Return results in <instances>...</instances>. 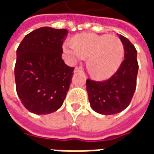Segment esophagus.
Here are the masks:
<instances>
[{
    "label": "esophagus",
    "mask_w": 154,
    "mask_h": 154,
    "mask_svg": "<svg viewBox=\"0 0 154 154\" xmlns=\"http://www.w3.org/2000/svg\"><path fill=\"white\" fill-rule=\"evenodd\" d=\"M82 72V71L81 70L79 67H76V68H75V69H74V71H73L74 73H77V72Z\"/></svg>",
    "instance_id": "esophagus-1"
}]
</instances>
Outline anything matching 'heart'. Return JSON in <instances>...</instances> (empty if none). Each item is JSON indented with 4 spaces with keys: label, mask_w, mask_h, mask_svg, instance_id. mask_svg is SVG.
Masks as SVG:
<instances>
[{
    "label": "heart",
    "mask_w": 154,
    "mask_h": 154,
    "mask_svg": "<svg viewBox=\"0 0 154 154\" xmlns=\"http://www.w3.org/2000/svg\"><path fill=\"white\" fill-rule=\"evenodd\" d=\"M63 50L68 63L87 58V70L97 80L112 77L121 66L125 55L121 40L109 35H78L72 38V44L65 43Z\"/></svg>",
    "instance_id": "heart-1"
}]
</instances>
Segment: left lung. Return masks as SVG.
I'll return each instance as SVG.
<instances>
[{
  "instance_id": "8db88e82",
  "label": "left lung",
  "mask_w": 154,
  "mask_h": 154,
  "mask_svg": "<svg viewBox=\"0 0 154 154\" xmlns=\"http://www.w3.org/2000/svg\"><path fill=\"white\" fill-rule=\"evenodd\" d=\"M125 48L124 61L118 71L103 82L87 80V91L91 109L101 115H115L126 109L136 88L139 65L137 51L131 42L118 35Z\"/></svg>"
}]
</instances>
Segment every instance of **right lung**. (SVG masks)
Segmentation results:
<instances>
[{"label": "right lung", "instance_id": "right-lung-1", "mask_svg": "<svg viewBox=\"0 0 154 154\" xmlns=\"http://www.w3.org/2000/svg\"><path fill=\"white\" fill-rule=\"evenodd\" d=\"M67 29H37L25 36L16 50V92L24 106L36 115L57 110L69 90L73 67L62 59Z\"/></svg>", "mask_w": 154, "mask_h": 154}]
</instances>
